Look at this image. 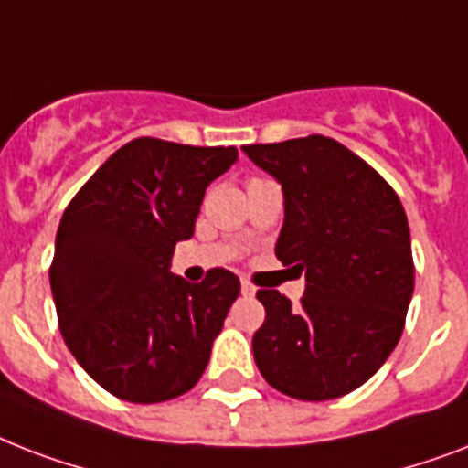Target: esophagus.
<instances>
[{
    "label": "esophagus",
    "mask_w": 468,
    "mask_h": 468,
    "mask_svg": "<svg viewBox=\"0 0 468 468\" xmlns=\"http://www.w3.org/2000/svg\"><path fill=\"white\" fill-rule=\"evenodd\" d=\"M240 292H242V296H255L257 289H255V286H252V284H248V282H242V284H240Z\"/></svg>",
    "instance_id": "obj_1"
}]
</instances>
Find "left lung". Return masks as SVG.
<instances>
[{
	"label": "left lung",
	"instance_id": "obj_1",
	"mask_svg": "<svg viewBox=\"0 0 468 468\" xmlns=\"http://www.w3.org/2000/svg\"><path fill=\"white\" fill-rule=\"evenodd\" d=\"M242 153L282 184L274 252L306 271L301 306L257 292L267 313L252 337L257 369L292 399H340L381 369L403 333L415 282L406 211L377 169L325 135Z\"/></svg>",
	"mask_w": 468,
	"mask_h": 468
}]
</instances>
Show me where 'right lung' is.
Instances as JSON below:
<instances>
[{
	"mask_svg": "<svg viewBox=\"0 0 468 468\" xmlns=\"http://www.w3.org/2000/svg\"><path fill=\"white\" fill-rule=\"evenodd\" d=\"M235 148L135 138L116 150L62 213L50 289L60 333L101 388L131 403L176 399L204 374L240 279L201 284L169 271L194 235L206 186Z\"/></svg>",
	"mask_w": 468,
	"mask_h": 468,
	"instance_id": "1",
	"label": "right lung"
}]
</instances>
